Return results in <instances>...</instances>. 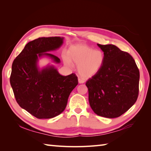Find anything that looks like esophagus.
<instances>
[{"instance_id": "esophagus-1", "label": "esophagus", "mask_w": 151, "mask_h": 151, "mask_svg": "<svg viewBox=\"0 0 151 151\" xmlns=\"http://www.w3.org/2000/svg\"><path fill=\"white\" fill-rule=\"evenodd\" d=\"M85 81L84 79H82L81 78H78V82L80 83V84H83V83H84Z\"/></svg>"}]
</instances>
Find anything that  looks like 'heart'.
<instances>
[{
	"mask_svg": "<svg viewBox=\"0 0 151 151\" xmlns=\"http://www.w3.org/2000/svg\"><path fill=\"white\" fill-rule=\"evenodd\" d=\"M64 61L70 66L71 62L78 65V71L83 78L95 75L103 65L104 54L101 50H95L87 45L78 44L69 47Z\"/></svg>",
	"mask_w": 151,
	"mask_h": 151,
	"instance_id": "1",
	"label": "heart"
}]
</instances>
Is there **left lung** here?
<instances>
[{"mask_svg":"<svg viewBox=\"0 0 151 151\" xmlns=\"http://www.w3.org/2000/svg\"><path fill=\"white\" fill-rule=\"evenodd\" d=\"M97 45L104 60L100 70L86 83L89 104L99 116L118 117L137 101L139 71L130 54L114 45Z\"/></svg>","mask_w":151,"mask_h":151,"instance_id":"left-lung-1","label":"left lung"}]
</instances>
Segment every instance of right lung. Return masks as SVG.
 I'll return each instance as SVG.
<instances>
[{
    "label": "right lung",
    "mask_w": 151,
    "mask_h": 151,
    "mask_svg": "<svg viewBox=\"0 0 151 151\" xmlns=\"http://www.w3.org/2000/svg\"><path fill=\"white\" fill-rule=\"evenodd\" d=\"M63 37H39L30 41L14 60L10 84L20 106L37 119H50L63 111L70 92L78 84L75 73L62 76L53 66L41 70L38 58L49 56L60 63L58 57L49 51L58 49Z\"/></svg>",
    "instance_id": "1"
}]
</instances>
